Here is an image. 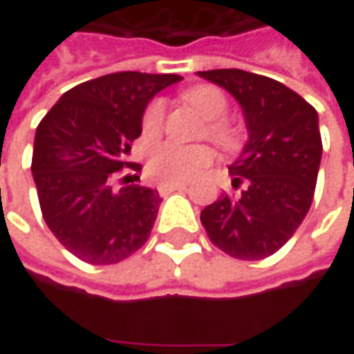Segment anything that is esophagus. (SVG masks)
<instances>
[{"mask_svg": "<svg viewBox=\"0 0 354 354\" xmlns=\"http://www.w3.org/2000/svg\"><path fill=\"white\" fill-rule=\"evenodd\" d=\"M157 191L161 195H169V193H175V191H187V185L185 183H161L157 187Z\"/></svg>", "mask_w": 354, "mask_h": 354, "instance_id": "obj_1", "label": "esophagus"}]
</instances>
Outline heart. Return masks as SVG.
Instances as JSON below:
<instances>
[{
    "mask_svg": "<svg viewBox=\"0 0 354 354\" xmlns=\"http://www.w3.org/2000/svg\"><path fill=\"white\" fill-rule=\"evenodd\" d=\"M185 98L197 108L207 120H212L207 133L212 142L218 143L223 149H236L240 143L238 131L223 118L228 112V100L223 90L216 86H197L185 92ZM165 102L156 98L147 104L142 116L143 138H156L163 128ZM214 161V151L209 145H179L165 142L156 145L147 157V173L161 183H189L197 179L203 171Z\"/></svg>",
    "mask_w": 354,
    "mask_h": 354,
    "instance_id": "b5f03b06",
    "label": "heart"
}]
</instances>
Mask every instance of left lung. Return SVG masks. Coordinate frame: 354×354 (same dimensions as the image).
I'll list each match as a JSON object with an SVG mask.
<instances>
[{"label":"left lung","instance_id":"8db88e82","mask_svg":"<svg viewBox=\"0 0 354 354\" xmlns=\"http://www.w3.org/2000/svg\"><path fill=\"white\" fill-rule=\"evenodd\" d=\"M198 76L228 90L246 118L248 142L228 167L238 195H223L201 211L211 242L238 260H264L304 223L321 163L319 118L297 92L240 68Z\"/></svg>","mask_w":354,"mask_h":354}]
</instances>
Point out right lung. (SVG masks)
<instances>
[{"instance_id": "obj_1", "label": "right lung", "mask_w": 354, "mask_h": 354, "mask_svg": "<svg viewBox=\"0 0 354 354\" xmlns=\"http://www.w3.org/2000/svg\"><path fill=\"white\" fill-rule=\"evenodd\" d=\"M179 75L114 73L82 82L41 120L33 145V171L43 218L62 246L92 266L118 264L147 242L161 197L156 189L114 183L142 136V116L159 90Z\"/></svg>"}]
</instances>
